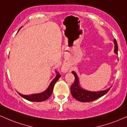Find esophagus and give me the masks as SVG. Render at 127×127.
Masks as SVG:
<instances>
[{"mask_svg":"<svg viewBox=\"0 0 127 127\" xmlns=\"http://www.w3.org/2000/svg\"><path fill=\"white\" fill-rule=\"evenodd\" d=\"M62 70L63 72L65 73V72H67L68 70V67L67 66H65V65H64V66L62 67Z\"/></svg>","mask_w":127,"mask_h":127,"instance_id":"1","label":"esophagus"}]
</instances>
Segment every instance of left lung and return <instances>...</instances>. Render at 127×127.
Here are the masks:
<instances>
[{
    "label": "left lung",
    "instance_id": "left-lung-1",
    "mask_svg": "<svg viewBox=\"0 0 127 127\" xmlns=\"http://www.w3.org/2000/svg\"><path fill=\"white\" fill-rule=\"evenodd\" d=\"M113 42L115 43L114 52L116 55H118V47L117 42L115 39L113 40ZM72 73L73 75L75 76V81L70 87L71 94L73 98L81 102H90L97 100L100 97L105 95L111 88L110 87L107 90L100 91H90L86 90L82 88L80 85L79 79L77 74L74 71H72Z\"/></svg>",
    "mask_w": 127,
    "mask_h": 127
}]
</instances>
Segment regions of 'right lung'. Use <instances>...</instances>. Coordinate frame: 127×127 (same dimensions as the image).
<instances>
[{"label":"right lung","instance_id":"right-lung-1","mask_svg":"<svg viewBox=\"0 0 127 127\" xmlns=\"http://www.w3.org/2000/svg\"><path fill=\"white\" fill-rule=\"evenodd\" d=\"M55 73H56V76H55V78L51 82L49 87H48V88L46 89L45 91L40 93H38V94H30V95H24V94H22L21 93H18V92L19 95L21 96L23 98H25L26 100L30 101L40 102L43 101H45V100H47V99L51 95L52 91H53L54 89V86L55 84L61 77V75H60L59 73L57 70L55 71Z\"/></svg>","mask_w":127,"mask_h":127}]
</instances>
